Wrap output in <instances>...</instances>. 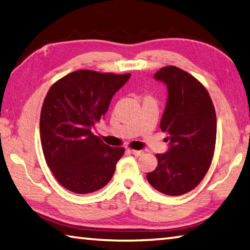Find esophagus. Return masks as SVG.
Segmentation results:
<instances>
[{"label": "esophagus", "instance_id": "34e87169", "mask_svg": "<svg viewBox=\"0 0 250 250\" xmlns=\"http://www.w3.org/2000/svg\"><path fill=\"white\" fill-rule=\"evenodd\" d=\"M129 152H130L131 154H133L135 156H140V155H142L143 153H145V152L140 151V150H129Z\"/></svg>", "mask_w": 250, "mask_h": 250}]
</instances>
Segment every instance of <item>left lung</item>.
<instances>
[{
	"label": "left lung",
	"instance_id": "left-lung-1",
	"mask_svg": "<svg viewBox=\"0 0 250 250\" xmlns=\"http://www.w3.org/2000/svg\"><path fill=\"white\" fill-rule=\"evenodd\" d=\"M154 78L167 86V107L161 119L170 149L156 154L158 167L146 174L153 188L171 196L183 195L201 183L210 167L216 143V113L203 83L191 74L167 66Z\"/></svg>",
	"mask_w": 250,
	"mask_h": 250
}]
</instances>
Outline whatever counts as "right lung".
<instances>
[{"mask_svg":"<svg viewBox=\"0 0 250 250\" xmlns=\"http://www.w3.org/2000/svg\"><path fill=\"white\" fill-rule=\"evenodd\" d=\"M130 76L83 69L49 88L41 111V143L50 171L68 191L92 193L111 180L125 147L104 145L92 128Z\"/></svg>","mask_w":250,"mask_h":250,"instance_id":"obj_1","label":"right lung"}]
</instances>
